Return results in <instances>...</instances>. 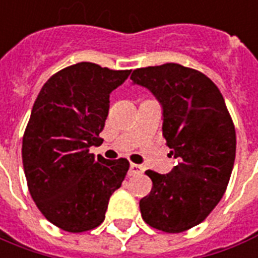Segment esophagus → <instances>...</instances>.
Returning a JSON list of instances; mask_svg holds the SVG:
<instances>
[{
    "instance_id": "34e87169",
    "label": "esophagus",
    "mask_w": 258,
    "mask_h": 258,
    "mask_svg": "<svg viewBox=\"0 0 258 258\" xmlns=\"http://www.w3.org/2000/svg\"><path fill=\"white\" fill-rule=\"evenodd\" d=\"M144 172V166L139 164H131V169H129V174L131 176H136V174H140V173Z\"/></svg>"
}]
</instances>
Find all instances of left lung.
<instances>
[{
	"mask_svg": "<svg viewBox=\"0 0 258 258\" xmlns=\"http://www.w3.org/2000/svg\"><path fill=\"white\" fill-rule=\"evenodd\" d=\"M162 109V135L178 164L166 174L146 170L153 182L140 200L148 225L180 233L199 225L224 196L236 157V132L224 97L205 74L178 63L136 69Z\"/></svg>",
	"mask_w": 258,
	"mask_h": 258,
	"instance_id": "8db88e82",
	"label": "left lung"
}]
</instances>
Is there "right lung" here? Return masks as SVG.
Listing matches in <instances>:
<instances>
[{
	"mask_svg": "<svg viewBox=\"0 0 258 258\" xmlns=\"http://www.w3.org/2000/svg\"><path fill=\"white\" fill-rule=\"evenodd\" d=\"M129 74L78 62L51 76L33 105L22 140L29 191L46 220L67 232L100 225L129 170L126 158L89 153L101 144L110 93Z\"/></svg>",
	"mask_w": 258,
	"mask_h": 258,
	"instance_id": "obj_1",
	"label": "right lung"
}]
</instances>
